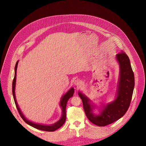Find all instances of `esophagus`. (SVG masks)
<instances>
[{"label": "esophagus", "mask_w": 146, "mask_h": 146, "mask_svg": "<svg viewBox=\"0 0 146 146\" xmlns=\"http://www.w3.org/2000/svg\"><path fill=\"white\" fill-rule=\"evenodd\" d=\"M74 84L77 86H80L81 85V82L79 80H76L74 81Z\"/></svg>", "instance_id": "esophagus-1"}]
</instances>
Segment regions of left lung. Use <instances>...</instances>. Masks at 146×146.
I'll return each mask as SVG.
<instances>
[{
	"mask_svg": "<svg viewBox=\"0 0 146 146\" xmlns=\"http://www.w3.org/2000/svg\"><path fill=\"white\" fill-rule=\"evenodd\" d=\"M116 60L120 68L116 98L111 102L103 104L99 114L94 113L93 110L96 106L91 103L90 100L82 92L78 93L88 120L99 126L111 124L122 117L131 102L134 88V75L130 60L124 52L117 54Z\"/></svg>",
	"mask_w": 146,
	"mask_h": 146,
	"instance_id": "obj_1",
	"label": "left lung"
}]
</instances>
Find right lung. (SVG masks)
<instances>
[{"instance_id": "1", "label": "right lung", "mask_w": 146, "mask_h": 146, "mask_svg": "<svg viewBox=\"0 0 146 146\" xmlns=\"http://www.w3.org/2000/svg\"><path fill=\"white\" fill-rule=\"evenodd\" d=\"M18 63L19 61L16 62L15 67V77L13 80L12 83V93H13V96L14 98V101L15 102V104L16 106L17 109L21 116L22 119L23 120V121L27 123L28 125H30L37 129L42 130L44 131H54L56 130L57 129H59L60 127H61L64 123L66 121V105L68 100L73 96L74 93V89L73 87H72L71 89H70L64 95H63L61 98L60 102V106L61 107L62 110V116L60 119L55 123L54 124L52 125H44V124H38L35 123L34 122H32L28 119H27L24 115H23L22 112H21V110L18 105V104L16 101V96H15V88H16V74H17V68L18 66Z\"/></svg>"}]
</instances>
